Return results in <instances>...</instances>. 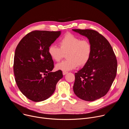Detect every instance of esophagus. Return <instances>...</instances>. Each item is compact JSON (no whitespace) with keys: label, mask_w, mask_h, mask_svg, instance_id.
Listing matches in <instances>:
<instances>
[{"label":"esophagus","mask_w":129,"mask_h":129,"mask_svg":"<svg viewBox=\"0 0 129 129\" xmlns=\"http://www.w3.org/2000/svg\"><path fill=\"white\" fill-rule=\"evenodd\" d=\"M67 73H68V72H67V71H63V75H65L67 74Z\"/></svg>","instance_id":"1"}]
</instances>
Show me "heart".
I'll return each instance as SVG.
<instances>
[{
    "label": "heart",
    "mask_w": 129,
    "mask_h": 129,
    "mask_svg": "<svg viewBox=\"0 0 129 129\" xmlns=\"http://www.w3.org/2000/svg\"><path fill=\"white\" fill-rule=\"evenodd\" d=\"M60 47L51 44L48 53L54 61L59 62L64 57L67 59L56 65L57 70L64 71L75 69L78 65L83 66L89 61L92 53V46L87 40H81L78 37L67 34L59 41Z\"/></svg>",
    "instance_id": "b5f03b06"
}]
</instances>
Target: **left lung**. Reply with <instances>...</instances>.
<instances>
[{"label":"left lung","mask_w":129,"mask_h":129,"mask_svg":"<svg viewBox=\"0 0 129 129\" xmlns=\"http://www.w3.org/2000/svg\"><path fill=\"white\" fill-rule=\"evenodd\" d=\"M88 38L92 46L91 57L83 68L75 73V94L86 101L105 96L116 76L117 63L112 46L103 36L92 29H72Z\"/></svg>","instance_id":"left-lung-1"}]
</instances>
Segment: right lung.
<instances>
[{"instance_id":"add662e5","label":"right lung","mask_w":129,"mask_h":129,"mask_svg":"<svg viewBox=\"0 0 129 129\" xmlns=\"http://www.w3.org/2000/svg\"><path fill=\"white\" fill-rule=\"evenodd\" d=\"M61 34V31H33L24 37L16 48L15 81L22 93L32 101L48 99L63 78L61 70L51 72L53 61L48 53V47Z\"/></svg>"}]
</instances>
